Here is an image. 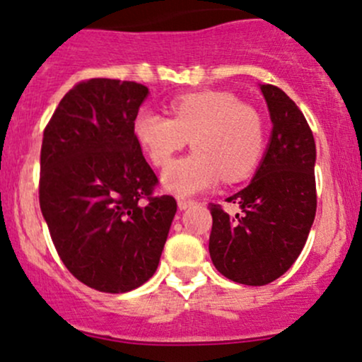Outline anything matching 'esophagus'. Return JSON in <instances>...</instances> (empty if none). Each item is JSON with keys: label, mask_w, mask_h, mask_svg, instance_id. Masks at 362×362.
<instances>
[{"label": "esophagus", "mask_w": 362, "mask_h": 362, "mask_svg": "<svg viewBox=\"0 0 362 362\" xmlns=\"http://www.w3.org/2000/svg\"><path fill=\"white\" fill-rule=\"evenodd\" d=\"M178 207H180V209H187V207H190L194 204V201L192 199H185V197H178Z\"/></svg>", "instance_id": "34e87169"}]
</instances>
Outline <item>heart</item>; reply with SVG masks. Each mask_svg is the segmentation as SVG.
Wrapping results in <instances>:
<instances>
[{
  "label": "heart",
  "mask_w": 362,
  "mask_h": 362,
  "mask_svg": "<svg viewBox=\"0 0 362 362\" xmlns=\"http://www.w3.org/2000/svg\"><path fill=\"white\" fill-rule=\"evenodd\" d=\"M172 117L155 110L136 115L134 136L155 167H167L173 155L192 144L195 151L172 163L163 184L178 195L202 192L247 177L264 148L259 114L224 91H197L170 103Z\"/></svg>",
  "instance_id": "1"
}]
</instances>
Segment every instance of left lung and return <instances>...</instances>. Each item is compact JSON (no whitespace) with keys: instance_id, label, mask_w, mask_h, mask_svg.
<instances>
[{"instance_id":"1","label":"left lung","mask_w":362,"mask_h":362,"mask_svg":"<svg viewBox=\"0 0 362 362\" xmlns=\"http://www.w3.org/2000/svg\"><path fill=\"white\" fill-rule=\"evenodd\" d=\"M272 136L253 180L228 197L242 213L211 204L209 253L214 267L245 286L281 277L300 257L317 213L313 132L303 112L274 85H260Z\"/></svg>"}]
</instances>
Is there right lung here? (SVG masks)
Masks as SVG:
<instances>
[{
    "instance_id": "1",
    "label": "right lung",
    "mask_w": 362,
    "mask_h": 362,
    "mask_svg": "<svg viewBox=\"0 0 362 362\" xmlns=\"http://www.w3.org/2000/svg\"><path fill=\"white\" fill-rule=\"evenodd\" d=\"M148 88L91 78L74 85L44 129L40 211L69 272L102 293L153 276L177 213L134 136Z\"/></svg>"
}]
</instances>
